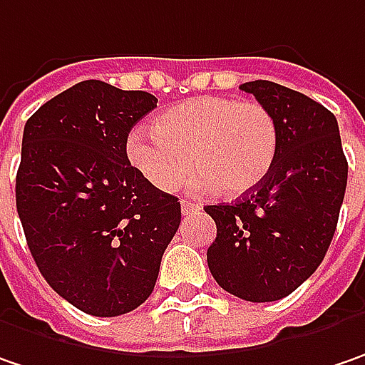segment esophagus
<instances>
[{"label": "esophagus", "mask_w": 365, "mask_h": 365, "mask_svg": "<svg viewBox=\"0 0 365 365\" xmlns=\"http://www.w3.org/2000/svg\"><path fill=\"white\" fill-rule=\"evenodd\" d=\"M202 206L200 204H194V202H190V200H182V212L183 216H187V214L196 212V210H200Z\"/></svg>", "instance_id": "1"}]
</instances>
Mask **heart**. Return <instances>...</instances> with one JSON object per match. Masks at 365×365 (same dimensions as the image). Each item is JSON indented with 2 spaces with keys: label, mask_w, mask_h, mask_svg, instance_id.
Wrapping results in <instances>:
<instances>
[{
  "label": "heart",
  "mask_w": 365,
  "mask_h": 365,
  "mask_svg": "<svg viewBox=\"0 0 365 365\" xmlns=\"http://www.w3.org/2000/svg\"><path fill=\"white\" fill-rule=\"evenodd\" d=\"M151 130L130 135L128 159L163 192L178 190L194 163L196 190L245 196L267 180L279 149V126L272 110L229 96L175 103L153 120Z\"/></svg>",
  "instance_id": "1"
}]
</instances>
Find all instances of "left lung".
I'll list each match as a JSON object with an SVG mask.
<instances>
[{"mask_svg":"<svg viewBox=\"0 0 365 365\" xmlns=\"http://www.w3.org/2000/svg\"><path fill=\"white\" fill-rule=\"evenodd\" d=\"M239 88L276 116L279 149L257 190L204 208L216 222L206 259L222 290L249 302H274L323 262L339 220L347 159L337 118L325 106L274 81Z\"/></svg>","mask_w":365,"mask_h":365,"instance_id":"8db88e82","label":"left lung"}]
</instances>
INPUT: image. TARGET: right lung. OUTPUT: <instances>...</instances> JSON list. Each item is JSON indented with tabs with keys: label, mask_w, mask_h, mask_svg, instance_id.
<instances>
[{
	"label": "right lung",
	"mask_w": 365,
	"mask_h": 365,
	"mask_svg": "<svg viewBox=\"0 0 365 365\" xmlns=\"http://www.w3.org/2000/svg\"><path fill=\"white\" fill-rule=\"evenodd\" d=\"M155 108L147 91L88 79L24 126L16 208L26 243L48 286L93 317L130 312L151 296L182 222L178 198L126 155L128 133Z\"/></svg>",
	"instance_id": "obj_1"
}]
</instances>
